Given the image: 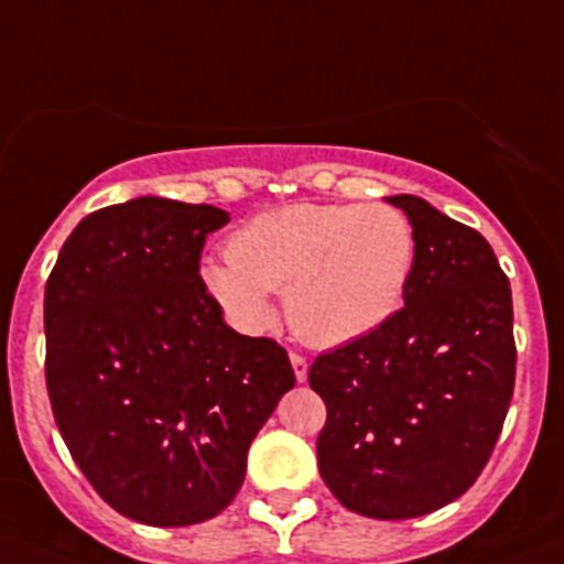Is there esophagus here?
Here are the masks:
<instances>
[{"instance_id":"1","label":"esophagus","mask_w":564,"mask_h":564,"mask_svg":"<svg viewBox=\"0 0 564 564\" xmlns=\"http://www.w3.org/2000/svg\"><path fill=\"white\" fill-rule=\"evenodd\" d=\"M292 367H294L296 382H305L307 380V358L300 356V352H292Z\"/></svg>"}]
</instances>
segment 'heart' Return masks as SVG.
Instances as JSON below:
<instances>
[{
    "instance_id": "b5f03b06",
    "label": "heart",
    "mask_w": 564,
    "mask_h": 564,
    "mask_svg": "<svg viewBox=\"0 0 564 564\" xmlns=\"http://www.w3.org/2000/svg\"><path fill=\"white\" fill-rule=\"evenodd\" d=\"M230 257H206L200 283L227 321L262 334L283 289L292 329L321 348L356 343L404 305L417 235L399 208L369 203H292L232 232Z\"/></svg>"
}]
</instances>
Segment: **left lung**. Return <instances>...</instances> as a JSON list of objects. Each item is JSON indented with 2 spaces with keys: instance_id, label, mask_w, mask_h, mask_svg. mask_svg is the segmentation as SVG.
<instances>
[{
  "instance_id": "obj_1",
  "label": "left lung",
  "mask_w": 564,
  "mask_h": 564,
  "mask_svg": "<svg viewBox=\"0 0 564 564\" xmlns=\"http://www.w3.org/2000/svg\"><path fill=\"white\" fill-rule=\"evenodd\" d=\"M388 203L417 235L404 307L324 352L307 380L324 399L318 468L345 509L412 519L453 503L490 460L513 393L506 272L471 227L417 195Z\"/></svg>"
}]
</instances>
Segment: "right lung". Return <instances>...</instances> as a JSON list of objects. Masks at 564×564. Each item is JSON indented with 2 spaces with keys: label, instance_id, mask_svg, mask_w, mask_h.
Segmentation results:
<instances>
[{
  "label": "right lung",
  "instance_id": "obj_1",
  "mask_svg": "<svg viewBox=\"0 0 564 564\" xmlns=\"http://www.w3.org/2000/svg\"><path fill=\"white\" fill-rule=\"evenodd\" d=\"M214 206L135 197L85 216L45 286V380L93 490L152 528L232 503L246 455L294 388L286 350L221 318L200 283Z\"/></svg>",
  "mask_w": 564,
  "mask_h": 564
}]
</instances>
